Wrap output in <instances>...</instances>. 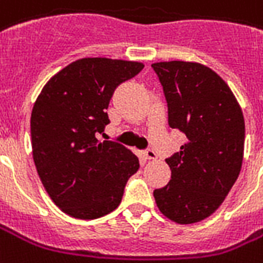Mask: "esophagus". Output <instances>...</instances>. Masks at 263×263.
<instances>
[{
	"mask_svg": "<svg viewBox=\"0 0 263 263\" xmlns=\"http://www.w3.org/2000/svg\"><path fill=\"white\" fill-rule=\"evenodd\" d=\"M143 156H145L146 160H156V158H157L156 152H153V150H150V149L145 150V152H143Z\"/></svg>",
	"mask_w": 263,
	"mask_h": 263,
	"instance_id": "obj_1",
	"label": "esophagus"
}]
</instances>
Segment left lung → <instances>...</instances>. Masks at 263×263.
I'll return each mask as SVG.
<instances>
[{
  "mask_svg": "<svg viewBox=\"0 0 263 263\" xmlns=\"http://www.w3.org/2000/svg\"><path fill=\"white\" fill-rule=\"evenodd\" d=\"M163 85L168 124L186 135L170 158L171 180L153 192L168 219L190 225L220 207L237 179L244 154V117L229 85L210 67L194 62L152 65Z\"/></svg>",
  "mask_w": 263,
  "mask_h": 263,
  "instance_id": "left-lung-1",
  "label": "left lung"
}]
</instances>
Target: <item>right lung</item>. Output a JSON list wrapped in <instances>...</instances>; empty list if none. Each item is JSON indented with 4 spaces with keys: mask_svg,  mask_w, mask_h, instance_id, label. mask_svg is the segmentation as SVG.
Masks as SVG:
<instances>
[{
    "mask_svg": "<svg viewBox=\"0 0 263 263\" xmlns=\"http://www.w3.org/2000/svg\"><path fill=\"white\" fill-rule=\"evenodd\" d=\"M142 69L140 62L83 58L38 95L30 120L33 160L47 193L67 215L96 219L114 211L139 170L131 150L98 135L110 123L114 89Z\"/></svg>",
    "mask_w": 263,
    "mask_h": 263,
    "instance_id": "1",
    "label": "right lung"
}]
</instances>
